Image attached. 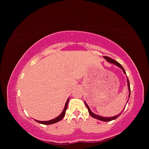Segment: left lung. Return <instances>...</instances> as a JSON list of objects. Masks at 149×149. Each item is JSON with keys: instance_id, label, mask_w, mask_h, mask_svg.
<instances>
[{"instance_id": "8db88e82", "label": "left lung", "mask_w": 149, "mask_h": 149, "mask_svg": "<svg viewBox=\"0 0 149 149\" xmlns=\"http://www.w3.org/2000/svg\"><path fill=\"white\" fill-rule=\"evenodd\" d=\"M104 58H105V59H106L108 62L114 64V65H116V66H119V68H121L122 70H123V72H124V74H126V73H125V70H124V68H123V66H122V65H121L120 63H118V61H116V60H112V58H111L110 57L106 56H104ZM127 84H128V88H129V97H130V88L129 81L128 78H127ZM128 101H129V100H128ZM128 101H127V103ZM84 103H85V105H86V107H87V108H88V112H89V114L91 115V116L93 117V118H95V119H98V120H102V121L107 122V121H111V120H114V119H116L118 118V117L121 114L122 112H123V111H124V109H123V111L120 112V114H118V115H117V116H113V117H110V118H104V117H102V116H98V115H97V114H94L93 112L91 110H90V109H89V107L88 105L87 104V103L85 101H84Z\"/></svg>"}]
</instances>
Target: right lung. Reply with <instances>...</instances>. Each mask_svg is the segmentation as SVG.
<instances>
[{
    "instance_id": "right-lung-1",
    "label": "right lung",
    "mask_w": 149,
    "mask_h": 149,
    "mask_svg": "<svg viewBox=\"0 0 149 149\" xmlns=\"http://www.w3.org/2000/svg\"><path fill=\"white\" fill-rule=\"evenodd\" d=\"M69 97L68 99L66 102V104H65V106L64 107L63 109V112H61V114L59 116H58L57 118L53 119L52 120H47V121H40V120H35L34 119L36 122H37V123H40V124H45V125H49V124H55L56 123H58V122L60 121L63 118H64V116L65 115V112H66V109H67V107H68V101H69Z\"/></svg>"
}]
</instances>
